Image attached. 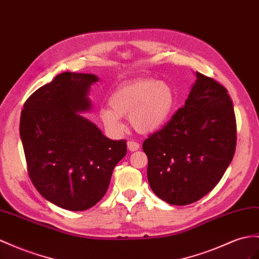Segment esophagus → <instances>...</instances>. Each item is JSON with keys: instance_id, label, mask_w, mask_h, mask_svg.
<instances>
[{"instance_id": "34e87169", "label": "esophagus", "mask_w": 259, "mask_h": 259, "mask_svg": "<svg viewBox=\"0 0 259 259\" xmlns=\"http://www.w3.org/2000/svg\"><path fill=\"white\" fill-rule=\"evenodd\" d=\"M127 145H128V150L131 151V152H134V151H137V150L140 149V144H139L136 141H128Z\"/></svg>"}]
</instances>
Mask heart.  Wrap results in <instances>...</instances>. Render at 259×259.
<instances>
[{
    "instance_id": "obj_1",
    "label": "heart",
    "mask_w": 259,
    "mask_h": 259,
    "mask_svg": "<svg viewBox=\"0 0 259 259\" xmlns=\"http://www.w3.org/2000/svg\"><path fill=\"white\" fill-rule=\"evenodd\" d=\"M175 93L170 86L155 78H140L116 89L109 97V106L98 111L99 119L112 136L124 131L122 118L130 116L137 131L150 134L167 122L175 106Z\"/></svg>"
}]
</instances>
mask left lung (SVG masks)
<instances>
[{"label": "left lung", "mask_w": 259, "mask_h": 259, "mask_svg": "<svg viewBox=\"0 0 259 259\" xmlns=\"http://www.w3.org/2000/svg\"><path fill=\"white\" fill-rule=\"evenodd\" d=\"M183 107L143 142L148 181L167 203L186 205L213 189L236 148V119L228 90L196 72Z\"/></svg>", "instance_id": "8db88e82"}]
</instances>
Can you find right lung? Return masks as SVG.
Returning a JSON list of instances; mask_svg holds the SVG:
<instances>
[{"instance_id":"obj_1","label":"right lung","mask_w":259,"mask_h":259,"mask_svg":"<svg viewBox=\"0 0 259 259\" xmlns=\"http://www.w3.org/2000/svg\"><path fill=\"white\" fill-rule=\"evenodd\" d=\"M96 75L64 72L39 88L24 104L19 123L27 171L48 201L71 211L95 205L108 189L127 141L110 140L78 114Z\"/></svg>"}]
</instances>
